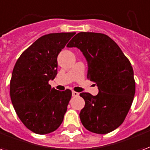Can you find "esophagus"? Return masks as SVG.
<instances>
[{
	"mask_svg": "<svg viewBox=\"0 0 150 150\" xmlns=\"http://www.w3.org/2000/svg\"><path fill=\"white\" fill-rule=\"evenodd\" d=\"M79 96V92H76V91H72V96L74 97H77Z\"/></svg>",
	"mask_w": 150,
	"mask_h": 150,
	"instance_id": "obj_1",
	"label": "esophagus"
}]
</instances>
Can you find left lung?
<instances>
[{"label": "left lung", "instance_id": "1", "mask_svg": "<svg viewBox=\"0 0 150 150\" xmlns=\"http://www.w3.org/2000/svg\"><path fill=\"white\" fill-rule=\"evenodd\" d=\"M67 47H77L88 61V79L96 83L99 93L82 92L85 106L79 113L88 131L105 134L125 119L135 95L133 70L119 46L108 35L80 32Z\"/></svg>", "mask_w": 150, "mask_h": 150}]
</instances>
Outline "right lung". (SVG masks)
<instances>
[{"mask_svg":"<svg viewBox=\"0 0 150 150\" xmlns=\"http://www.w3.org/2000/svg\"><path fill=\"white\" fill-rule=\"evenodd\" d=\"M75 33L43 35L22 53L10 80V98L24 125L37 134L55 131L62 124L71 91L51 88L57 75V57Z\"/></svg>","mask_w":150,"mask_h":150,"instance_id":"add662e5","label":"right lung"}]
</instances>
